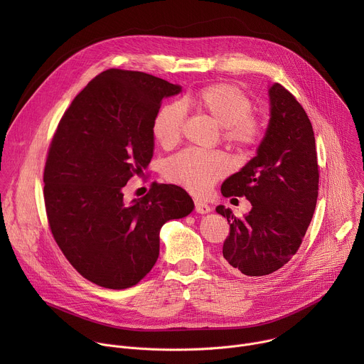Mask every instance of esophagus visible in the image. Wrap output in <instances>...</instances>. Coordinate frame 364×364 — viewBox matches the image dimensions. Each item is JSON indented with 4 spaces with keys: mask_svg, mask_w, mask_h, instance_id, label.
<instances>
[{
    "mask_svg": "<svg viewBox=\"0 0 364 364\" xmlns=\"http://www.w3.org/2000/svg\"><path fill=\"white\" fill-rule=\"evenodd\" d=\"M196 212L198 215H205V213H210V205L204 203L203 200H196Z\"/></svg>",
    "mask_w": 364,
    "mask_h": 364,
    "instance_id": "obj_1",
    "label": "esophagus"
}]
</instances>
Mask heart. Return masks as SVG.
I'll list each match as a JSON object with an SVG mask.
<instances>
[{"label": "heart", "mask_w": 364, "mask_h": 364, "mask_svg": "<svg viewBox=\"0 0 364 364\" xmlns=\"http://www.w3.org/2000/svg\"><path fill=\"white\" fill-rule=\"evenodd\" d=\"M187 108L210 117L222 127L223 138L230 144L246 146L259 134L257 122L249 115L252 109L250 99L233 85L216 83L183 97L180 103H168L157 112L152 122V135L164 148H170L180 141L184 109ZM226 171L228 160L225 155L201 149H184L164 166V176L168 181L196 194L209 190Z\"/></svg>", "instance_id": "obj_1"}]
</instances>
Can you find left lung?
<instances>
[{
	"mask_svg": "<svg viewBox=\"0 0 364 364\" xmlns=\"http://www.w3.org/2000/svg\"><path fill=\"white\" fill-rule=\"evenodd\" d=\"M269 122L256 155L222 184V194L245 196L252 209L236 219L218 205L230 233L223 243L229 269L264 277L296 253L318 197L316 138L304 108L279 83L268 87Z\"/></svg>",
	"mask_w": 364,
	"mask_h": 364,
	"instance_id": "left-lung-1",
	"label": "left lung"
}]
</instances>
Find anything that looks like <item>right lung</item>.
<instances>
[{
    "label": "right lung",
    "mask_w": 364,
    "mask_h": 364,
    "mask_svg": "<svg viewBox=\"0 0 364 364\" xmlns=\"http://www.w3.org/2000/svg\"><path fill=\"white\" fill-rule=\"evenodd\" d=\"M180 92L152 75L105 70L73 99L51 141L43 177L48 225L73 268L99 287L138 284L157 262L163 225L194 209L174 184L124 198L154 155L161 100Z\"/></svg>",
    "instance_id": "add662e5"
}]
</instances>
